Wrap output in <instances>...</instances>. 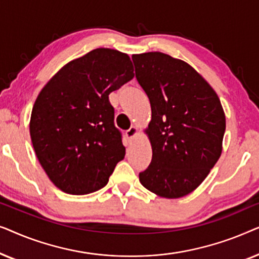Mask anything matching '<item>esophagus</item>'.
Returning a JSON list of instances; mask_svg holds the SVG:
<instances>
[{"instance_id": "esophagus-1", "label": "esophagus", "mask_w": 259, "mask_h": 259, "mask_svg": "<svg viewBox=\"0 0 259 259\" xmlns=\"http://www.w3.org/2000/svg\"><path fill=\"white\" fill-rule=\"evenodd\" d=\"M137 134H138V127L137 126H132L130 130L126 131V136L130 140L134 139V138L137 137Z\"/></svg>"}]
</instances>
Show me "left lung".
<instances>
[{"mask_svg": "<svg viewBox=\"0 0 259 259\" xmlns=\"http://www.w3.org/2000/svg\"><path fill=\"white\" fill-rule=\"evenodd\" d=\"M136 77L151 102L146 128L152 160L141 185L176 199L197 189L223 150L225 114L207 81L189 63L160 52L134 54Z\"/></svg>", "mask_w": 259, "mask_h": 259, "instance_id": "8db88e82", "label": "left lung"}]
</instances>
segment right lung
<instances>
[{"label": "right lung", "mask_w": 259, "mask_h": 259, "mask_svg": "<svg viewBox=\"0 0 259 259\" xmlns=\"http://www.w3.org/2000/svg\"><path fill=\"white\" fill-rule=\"evenodd\" d=\"M133 76L128 55L97 48L63 66L37 95L31 143L48 178L63 192L102 189L125 157L108 95Z\"/></svg>", "instance_id": "1"}]
</instances>
